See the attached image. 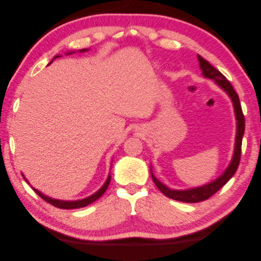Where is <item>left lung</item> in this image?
<instances>
[{
    "label": "left lung",
    "mask_w": 261,
    "mask_h": 261,
    "mask_svg": "<svg viewBox=\"0 0 261 261\" xmlns=\"http://www.w3.org/2000/svg\"><path fill=\"white\" fill-rule=\"evenodd\" d=\"M198 61H199V66L202 70V75L209 78V80H213L216 82L218 86H220L227 94L228 97L232 99L233 106H234V111L236 115V120H238V130H236V137H235V149H234V155L232 158V161L230 165L226 168L224 173L220 177L215 179L209 184H206L200 187L191 188V189H185V191H175V189H171L169 187L162 184L159 179H156L151 172V177L154 181L155 186L159 188V191L163 193L165 196L169 197L171 199L183 201V202H199L203 201L212 195H215L221 187H223L230 178L235 174L236 170L239 168V164L241 161V152H242V139L245 130V120H244V114L242 111L240 98L238 93L235 92L233 86L231 83L228 82L225 76L221 74L217 68L213 67L208 61L201 58L198 55Z\"/></svg>",
    "instance_id": "1"
}]
</instances>
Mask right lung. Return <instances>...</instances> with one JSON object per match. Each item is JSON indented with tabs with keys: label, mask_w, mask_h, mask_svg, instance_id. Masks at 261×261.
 Here are the masks:
<instances>
[{
	"label": "right lung",
	"mask_w": 261,
	"mask_h": 261,
	"mask_svg": "<svg viewBox=\"0 0 261 261\" xmlns=\"http://www.w3.org/2000/svg\"><path fill=\"white\" fill-rule=\"evenodd\" d=\"M85 51H87V49L81 50V52H85ZM66 54H72V52H70V53L68 52V53H66ZM59 57H60V55H57V57H55L54 59H57V58H59ZM25 179H26V178H25ZM110 180H111V175H109V177H108L107 180H106L105 185L102 186L97 193H94L93 195H91V196H89V197H87V198H85V199L75 200V201H66V200L53 199V198H50V197H48V196L43 195L42 193H40L39 191H37V189H35V188H33V189L36 192L37 195H39V196L41 197V198H42L43 200H45L46 202L51 203L52 206H54V207H58V208H60V209H77V208H83V207L88 206L89 203H91V202H93V201H96L98 198H100V197H101L102 195H103L105 192L107 191V188H108V186H109V184H110ZM26 181L28 183L27 179H26Z\"/></svg>",
	"instance_id": "right-lung-1"
}]
</instances>
